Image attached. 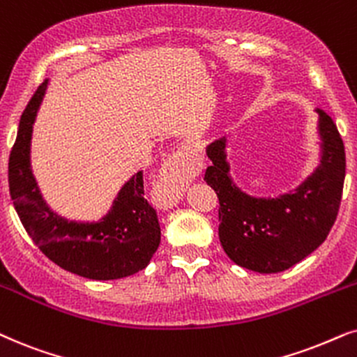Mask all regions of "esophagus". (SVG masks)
Listing matches in <instances>:
<instances>
[{
    "label": "esophagus",
    "mask_w": 357,
    "mask_h": 357,
    "mask_svg": "<svg viewBox=\"0 0 357 357\" xmlns=\"http://www.w3.org/2000/svg\"><path fill=\"white\" fill-rule=\"evenodd\" d=\"M198 172L195 151L190 146H182L172 152L164 165H162L159 182H157V195L165 202H177L182 195L185 183L190 182Z\"/></svg>",
    "instance_id": "34e87169"
}]
</instances>
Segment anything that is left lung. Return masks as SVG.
<instances>
[{"instance_id": "8db88e82", "label": "left lung", "mask_w": 357, "mask_h": 357, "mask_svg": "<svg viewBox=\"0 0 357 357\" xmlns=\"http://www.w3.org/2000/svg\"><path fill=\"white\" fill-rule=\"evenodd\" d=\"M320 162L297 187L279 195H249L236 183L226 154L228 134L206 144L211 165L205 180L220 198V243L244 269L277 274L310 256L326 239L340 210L346 175L344 144L320 108Z\"/></svg>"}]
</instances>
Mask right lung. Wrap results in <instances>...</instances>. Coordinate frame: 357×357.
<instances>
[{
	"mask_svg": "<svg viewBox=\"0 0 357 357\" xmlns=\"http://www.w3.org/2000/svg\"><path fill=\"white\" fill-rule=\"evenodd\" d=\"M49 80L22 113L9 155V192L22 226L59 267L91 280H116L146 269L160 244L157 213L144 198L142 170L119 188L98 220H73L50 208L32 172L31 141Z\"/></svg>",
	"mask_w": 357,
	"mask_h": 357,
	"instance_id": "right-lung-1",
	"label": "right lung"
}]
</instances>
